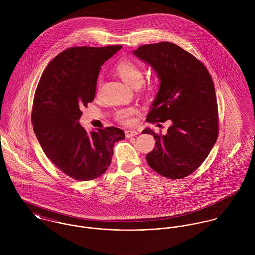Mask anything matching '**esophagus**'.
<instances>
[{"label": "esophagus", "mask_w": 255, "mask_h": 255, "mask_svg": "<svg viewBox=\"0 0 255 255\" xmlns=\"http://www.w3.org/2000/svg\"><path fill=\"white\" fill-rule=\"evenodd\" d=\"M125 132H126V137H128V138L135 136L136 134H138V132L136 130H126Z\"/></svg>", "instance_id": "1"}]
</instances>
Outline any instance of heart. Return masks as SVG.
Wrapping results in <instances>:
<instances>
[{
    "label": "heart",
    "instance_id": "heart-1",
    "mask_svg": "<svg viewBox=\"0 0 255 255\" xmlns=\"http://www.w3.org/2000/svg\"><path fill=\"white\" fill-rule=\"evenodd\" d=\"M115 73H117L127 84H128L131 87H138L144 77V70L142 66L137 64L136 62L129 60V59H124L120 61L115 66ZM136 113V110L134 108H126V109L120 110L117 113V120L124 124V125H129L131 122V116H133Z\"/></svg>",
    "mask_w": 255,
    "mask_h": 255
}]
</instances>
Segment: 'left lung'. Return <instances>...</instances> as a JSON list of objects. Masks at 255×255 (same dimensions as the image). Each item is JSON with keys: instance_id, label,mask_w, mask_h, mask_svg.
<instances>
[{"instance_id": "8db88e82", "label": "left lung", "mask_w": 255, "mask_h": 255, "mask_svg": "<svg viewBox=\"0 0 255 255\" xmlns=\"http://www.w3.org/2000/svg\"><path fill=\"white\" fill-rule=\"evenodd\" d=\"M133 54L156 72L159 91L147 115L150 123L171 121L167 134L154 135L146 155L151 169L172 180L192 174L207 158L218 137V106L214 83L205 66L170 42L139 46ZM159 126V125H158Z\"/></svg>"}]
</instances>
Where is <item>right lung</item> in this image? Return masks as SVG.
Listing matches in <instances>:
<instances>
[{"label":"right lung","mask_w":255,"mask_h":255,"mask_svg":"<svg viewBox=\"0 0 255 255\" xmlns=\"http://www.w3.org/2000/svg\"><path fill=\"white\" fill-rule=\"evenodd\" d=\"M121 45L72 47L54 58L37 86L31 122L47 157L76 181H91L109 168L114 144L124 130L108 127L88 133L79 124L81 109L94 100L101 66Z\"/></svg>","instance_id":"add662e5"}]
</instances>
